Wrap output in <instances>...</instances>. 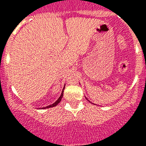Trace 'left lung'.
<instances>
[{
  "mask_svg": "<svg viewBox=\"0 0 146 146\" xmlns=\"http://www.w3.org/2000/svg\"><path fill=\"white\" fill-rule=\"evenodd\" d=\"M86 99H87V98H86ZM88 101H89V100H88ZM89 102H90V101H89Z\"/></svg>",
  "mask_w": 146,
  "mask_h": 146,
  "instance_id": "obj_1",
  "label": "left lung"
}]
</instances>
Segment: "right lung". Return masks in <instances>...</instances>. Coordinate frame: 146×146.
Returning <instances> with one entry per match:
<instances>
[{"label":"right lung","mask_w":146,"mask_h":146,"mask_svg":"<svg viewBox=\"0 0 146 146\" xmlns=\"http://www.w3.org/2000/svg\"><path fill=\"white\" fill-rule=\"evenodd\" d=\"M64 88H65V86L64 87V88H63V91H62L61 92V95L60 96V97L58 99V100L56 102H55V103H53L52 104H50V105H49V106H47V107H45V108H42V109H45V108H52V107H55L58 104L59 102H60V101H61V99H62V97H63V95H64Z\"/></svg>","instance_id":"1"}]
</instances>
